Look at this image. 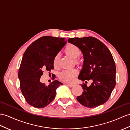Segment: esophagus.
<instances>
[{
    "label": "esophagus",
    "mask_w": 130,
    "mask_h": 130,
    "mask_svg": "<svg viewBox=\"0 0 130 130\" xmlns=\"http://www.w3.org/2000/svg\"><path fill=\"white\" fill-rule=\"evenodd\" d=\"M65 84L67 85V86H68L69 87H73L74 85V84H69V83H66Z\"/></svg>",
    "instance_id": "34e87169"
}]
</instances>
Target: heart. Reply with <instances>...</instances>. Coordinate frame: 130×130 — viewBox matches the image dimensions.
<instances>
[{
  "mask_svg": "<svg viewBox=\"0 0 130 130\" xmlns=\"http://www.w3.org/2000/svg\"><path fill=\"white\" fill-rule=\"evenodd\" d=\"M66 54L74 59L75 64H79L80 63V60L77 58L80 53V51L79 47L73 44H69L64 49ZM53 64L55 68H58L59 66V56L56 55L53 59ZM78 74V71L75 69H68L62 72L59 74V78L61 80L66 82H71L74 79L76 75Z\"/></svg>",
  "mask_w": 130,
  "mask_h": 130,
  "instance_id": "1",
  "label": "heart"
}]
</instances>
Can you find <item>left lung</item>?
<instances>
[{
	"label": "left lung",
	"mask_w": 130,
	"mask_h": 130,
	"mask_svg": "<svg viewBox=\"0 0 130 130\" xmlns=\"http://www.w3.org/2000/svg\"><path fill=\"white\" fill-rule=\"evenodd\" d=\"M68 42L77 46L83 53V68L78 79L83 82L91 79L88 87L81 85L83 91L77 98L78 102L89 108L106 103L116 85V66L109 50L94 37L69 38Z\"/></svg>",
	"instance_id": "left-lung-1"
}]
</instances>
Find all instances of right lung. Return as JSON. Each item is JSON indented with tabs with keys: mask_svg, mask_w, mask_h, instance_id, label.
Here are the masks:
<instances>
[{
	"mask_svg": "<svg viewBox=\"0 0 130 130\" xmlns=\"http://www.w3.org/2000/svg\"><path fill=\"white\" fill-rule=\"evenodd\" d=\"M66 42L64 38L43 36L31 43L24 52L18 78L22 94L30 105L36 108L47 106L55 98L57 88L63 85L57 80L46 85L41 83L40 78L43 70L53 69V58ZM52 75L54 79L55 75Z\"/></svg>",
	"mask_w": 130,
	"mask_h": 130,
	"instance_id": "right-lung-1",
	"label": "right lung"
}]
</instances>
